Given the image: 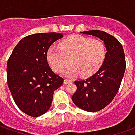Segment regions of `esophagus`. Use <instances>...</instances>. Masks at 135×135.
Returning a JSON list of instances; mask_svg holds the SVG:
<instances>
[{
  "label": "esophagus",
  "instance_id": "obj_1",
  "mask_svg": "<svg viewBox=\"0 0 135 135\" xmlns=\"http://www.w3.org/2000/svg\"><path fill=\"white\" fill-rule=\"evenodd\" d=\"M72 82V80L69 79H65L64 80V84H68V83H70Z\"/></svg>",
  "mask_w": 135,
  "mask_h": 135
}]
</instances>
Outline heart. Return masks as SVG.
Returning <instances> with one entry per match:
<instances>
[{"label":"heart","mask_w":135,"mask_h":135,"mask_svg":"<svg viewBox=\"0 0 135 135\" xmlns=\"http://www.w3.org/2000/svg\"><path fill=\"white\" fill-rule=\"evenodd\" d=\"M106 56V46L100 40L81 35H71L60 41L59 48L52 46L47 51V60L55 72L65 71L69 76L79 74L89 76L98 70Z\"/></svg>","instance_id":"obj_1"}]
</instances>
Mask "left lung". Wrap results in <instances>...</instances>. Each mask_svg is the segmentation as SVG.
<instances>
[{"label":"left lung","mask_w":135,"mask_h":135,"mask_svg":"<svg viewBox=\"0 0 135 135\" xmlns=\"http://www.w3.org/2000/svg\"><path fill=\"white\" fill-rule=\"evenodd\" d=\"M98 37L106 46V56L94 75L76 80L77 90L71 100L77 106L87 112H98L112 101L118 93L126 70L125 54L121 44L112 35L100 30L81 32Z\"/></svg>","instance_id":"1"}]
</instances>
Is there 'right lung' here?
Masks as SVG:
<instances>
[{
	"mask_svg": "<svg viewBox=\"0 0 135 135\" xmlns=\"http://www.w3.org/2000/svg\"><path fill=\"white\" fill-rule=\"evenodd\" d=\"M60 33H37L23 37L7 62V83L14 101L23 112L36 118L50 108L54 91L64 78L49 66L47 51L63 37Z\"/></svg>",
	"mask_w": 135,
	"mask_h": 135,
	"instance_id": "right-lung-1",
	"label": "right lung"
}]
</instances>
